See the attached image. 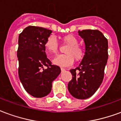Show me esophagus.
Returning <instances> with one entry per match:
<instances>
[{"label":"esophagus","mask_w":121,"mask_h":121,"mask_svg":"<svg viewBox=\"0 0 121 121\" xmlns=\"http://www.w3.org/2000/svg\"><path fill=\"white\" fill-rule=\"evenodd\" d=\"M61 72H63V71H65V69L64 68H61Z\"/></svg>","instance_id":"obj_1"}]
</instances>
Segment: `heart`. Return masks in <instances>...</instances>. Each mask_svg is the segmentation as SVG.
I'll list each match as a JSON object with an SVG mask.
<instances>
[{
  "label": "heart",
  "mask_w": 121,
  "mask_h": 121,
  "mask_svg": "<svg viewBox=\"0 0 121 121\" xmlns=\"http://www.w3.org/2000/svg\"><path fill=\"white\" fill-rule=\"evenodd\" d=\"M62 41L69 45L65 50V54L58 55L53 60V63L60 67H67L71 65L75 60L80 61L85 56L84 48L78 45V40L73 35H66L62 37ZM46 52L49 55H54L58 52L59 44L56 38L50 36L45 43Z\"/></svg>",
  "instance_id": "1"
}]
</instances>
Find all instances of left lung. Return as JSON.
<instances>
[{
	"label": "left lung",
	"mask_w": 121,
	"mask_h": 121,
	"mask_svg": "<svg viewBox=\"0 0 121 121\" xmlns=\"http://www.w3.org/2000/svg\"><path fill=\"white\" fill-rule=\"evenodd\" d=\"M78 34L85 43V56L78 67L70 70L73 78L69 82L68 90L76 99H86L102 82L108 58V43L98 30H79Z\"/></svg>",
	"instance_id": "1"
}]
</instances>
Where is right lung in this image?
Wrapping results in <instances>:
<instances>
[{"mask_svg": "<svg viewBox=\"0 0 121 121\" xmlns=\"http://www.w3.org/2000/svg\"><path fill=\"white\" fill-rule=\"evenodd\" d=\"M51 33L47 28L29 26L19 35V77L26 91L36 98L50 93L53 80L61 73L45 53V43Z\"/></svg>", "mask_w": 121, "mask_h": 121, "instance_id": "add662e5", "label": "right lung"}]
</instances>
